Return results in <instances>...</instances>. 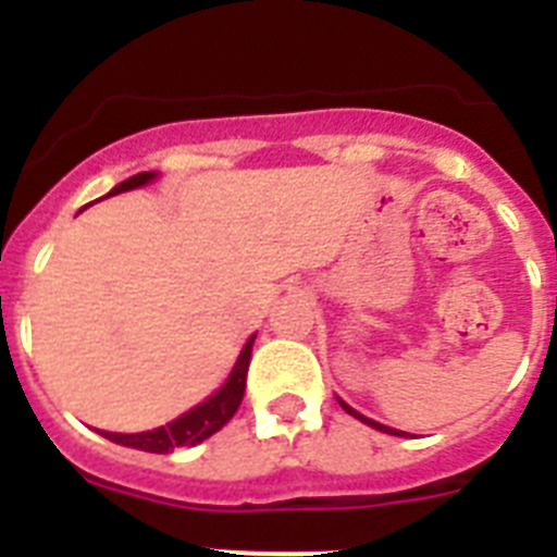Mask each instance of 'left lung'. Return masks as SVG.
<instances>
[{
    "mask_svg": "<svg viewBox=\"0 0 557 557\" xmlns=\"http://www.w3.org/2000/svg\"><path fill=\"white\" fill-rule=\"evenodd\" d=\"M339 401V407H343V410L348 412V416H354V418H359V421H362V424H368V426H373V430H379V432H387V435H407V432H398V430H393V426H385V424H379V421H371V418H366V416H359L357 410H354V407H348L346 401H343V398H337Z\"/></svg>",
    "mask_w": 557,
    "mask_h": 557,
    "instance_id": "left-lung-1",
    "label": "left lung"
}]
</instances>
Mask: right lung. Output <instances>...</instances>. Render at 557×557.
<instances>
[{
	"instance_id": "1",
	"label": "right lung",
	"mask_w": 557,
	"mask_h": 557,
	"mask_svg": "<svg viewBox=\"0 0 557 557\" xmlns=\"http://www.w3.org/2000/svg\"><path fill=\"white\" fill-rule=\"evenodd\" d=\"M159 172H139V175H133V178L122 181V184L113 186L108 195H120V191H131L139 189V186L150 184L156 181ZM253 337L245 343V348L236 357L234 368H231L228 379H225V385L220 387L218 393H211L206 401H200L198 407H191L189 412H184L181 418L170 421V424L159 426V430L150 432H136V435H122V432H102V437L113 441V444L131 446V449H141V451H152V455H166L175 446H195L206 437H211L218 430H223L228 424L234 412L239 410L245 396V379H248V366H250V348H253Z\"/></svg>"
}]
</instances>
